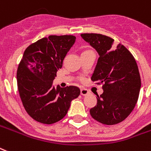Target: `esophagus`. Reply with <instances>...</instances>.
I'll return each instance as SVG.
<instances>
[{"mask_svg": "<svg viewBox=\"0 0 151 151\" xmlns=\"http://www.w3.org/2000/svg\"><path fill=\"white\" fill-rule=\"evenodd\" d=\"M89 93V91L88 90H86V88H81V95L82 96H86V95H87Z\"/></svg>", "mask_w": 151, "mask_h": 151, "instance_id": "obj_1", "label": "esophagus"}]
</instances>
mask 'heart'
Returning a JSON list of instances; mask_svg holds the SVG:
<instances>
[{
  "mask_svg": "<svg viewBox=\"0 0 151 151\" xmlns=\"http://www.w3.org/2000/svg\"><path fill=\"white\" fill-rule=\"evenodd\" d=\"M84 51H85V50H84Z\"/></svg>",
  "mask_w": 151,
  "mask_h": 151,
  "instance_id": "1",
  "label": "heart"
}]
</instances>
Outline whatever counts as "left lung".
<instances>
[{
    "label": "left lung",
    "instance_id": "8db88e82",
    "mask_svg": "<svg viewBox=\"0 0 151 151\" xmlns=\"http://www.w3.org/2000/svg\"><path fill=\"white\" fill-rule=\"evenodd\" d=\"M81 37L98 53L92 81L103 84L104 93L90 109L93 119L104 125H115L125 120L138 101L141 79L134 57L122 44L114 46L111 37L96 33Z\"/></svg>",
    "mask_w": 151,
    "mask_h": 151
}]
</instances>
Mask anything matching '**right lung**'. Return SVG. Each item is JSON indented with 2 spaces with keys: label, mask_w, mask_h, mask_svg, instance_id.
Listing matches in <instances>:
<instances>
[{
  "label": "right lung",
  "mask_w": 151,
  "mask_h": 151,
  "mask_svg": "<svg viewBox=\"0 0 151 151\" xmlns=\"http://www.w3.org/2000/svg\"><path fill=\"white\" fill-rule=\"evenodd\" d=\"M76 42L71 35L49 36L25 50L17 70V83L24 108L31 118L53 124L65 116L72 100L80 94L77 86L55 87L53 81Z\"/></svg>",
  "instance_id": "1"
}]
</instances>
